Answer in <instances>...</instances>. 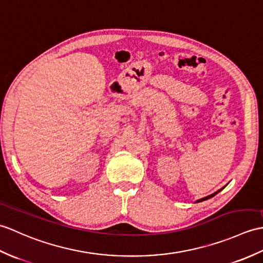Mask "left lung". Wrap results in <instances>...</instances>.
Listing matches in <instances>:
<instances>
[{
    "label": "left lung",
    "instance_id": "8db88e82",
    "mask_svg": "<svg viewBox=\"0 0 263 263\" xmlns=\"http://www.w3.org/2000/svg\"><path fill=\"white\" fill-rule=\"evenodd\" d=\"M221 190V189H220ZM220 190H218L217 192H215V194H213V195H211V196H208V197H205V198H202V199H200V200H198V201H203V200H206V199H209V198H212V197H214L215 195H217L218 192L220 191Z\"/></svg>",
    "mask_w": 263,
    "mask_h": 263
}]
</instances>
